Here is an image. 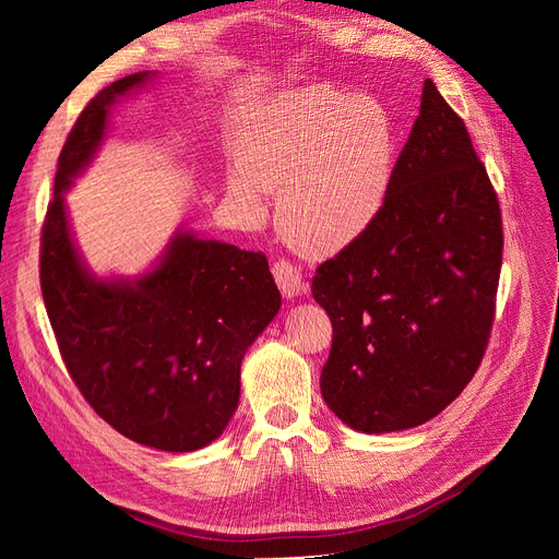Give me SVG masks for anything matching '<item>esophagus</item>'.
<instances>
[{"label": "esophagus", "mask_w": 559, "mask_h": 559, "mask_svg": "<svg viewBox=\"0 0 559 559\" xmlns=\"http://www.w3.org/2000/svg\"><path fill=\"white\" fill-rule=\"evenodd\" d=\"M273 275H275V282L280 286L282 296L296 298V296H300L302 292H306V282H302L300 267L289 263V261H277L273 265Z\"/></svg>", "instance_id": "34e87169"}]
</instances>
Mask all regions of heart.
Masks as SVG:
<instances>
[{
	"instance_id": "obj_1",
	"label": "heart",
	"mask_w": 559,
	"mask_h": 559,
	"mask_svg": "<svg viewBox=\"0 0 559 559\" xmlns=\"http://www.w3.org/2000/svg\"><path fill=\"white\" fill-rule=\"evenodd\" d=\"M396 126L373 97L331 86L286 91L251 114L226 173L245 218L263 216L278 189L277 222L294 249L326 259L380 218L396 170Z\"/></svg>"
}]
</instances>
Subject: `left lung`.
I'll return each instance as SVG.
<instances>
[{
    "mask_svg": "<svg viewBox=\"0 0 559 559\" xmlns=\"http://www.w3.org/2000/svg\"><path fill=\"white\" fill-rule=\"evenodd\" d=\"M501 249L485 165L427 79L380 218L312 280L333 324L319 384L337 419L403 431L462 394L492 331Z\"/></svg>",
    "mask_w": 559,
    "mask_h": 559,
    "instance_id": "8db88e82",
    "label": "left lung"
}]
</instances>
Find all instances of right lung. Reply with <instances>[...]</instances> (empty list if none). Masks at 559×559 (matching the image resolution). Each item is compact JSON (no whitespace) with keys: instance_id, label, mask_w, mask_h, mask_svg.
<instances>
[{"instance_id":"obj_1","label":"right lung","mask_w":559,"mask_h":559,"mask_svg":"<svg viewBox=\"0 0 559 559\" xmlns=\"http://www.w3.org/2000/svg\"><path fill=\"white\" fill-rule=\"evenodd\" d=\"M154 79L114 81L81 111L58 160L39 277L64 366L93 411L134 443L193 452L216 441L238 411L245 352L282 296L263 253L186 226L134 277H99L83 259L64 193L107 140L111 107Z\"/></svg>"}]
</instances>
